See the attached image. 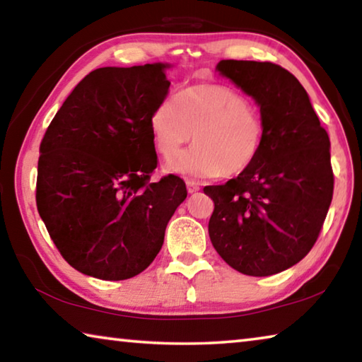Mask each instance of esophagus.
Listing matches in <instances>:
<instances>
[{"label":"esophagus","mask_w":362,"mask_h":362,"mask_svg":"<svg viewBox=\"0 0 362 362\" xmlns=\"http://www.w3.org/2000/svg\"><path fill=\"white\" fill-rule=\"evenodd\" d=\"M187 189L188 193H196L199 189V183H196L194 180H187Z\"/></svg>","instance_id":"1"}]
</instances>
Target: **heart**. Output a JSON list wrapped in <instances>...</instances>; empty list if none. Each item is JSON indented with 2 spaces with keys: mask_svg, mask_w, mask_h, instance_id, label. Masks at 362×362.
Instances as JSON below:
<instances>
[{
  "mask_svg": "<svg viewBox=\"0 0 362 362\" xmlns=\"http://www.w3.org/2000/svg\"><path fill=\"white\" fill-rule=\"evenodd\" d=\"M151 142L173 158L191 139L195 146L168 163L169 173L236 177L252 166L265 142V121L247 97L223 84H194L153 110Z\"/></svg>",
  "mask_w": 362,
  "mask_h": 362,
  "instance_id": "obj_1",
  "label": "heart"
}]
</instances>
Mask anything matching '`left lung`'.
<instances>
[{
  "label": "left lung",
  "instance_id": "8db88e82",
  "mask_svg": "<svg viewBox=\"0 0 362 362\" xmlns=\"http://www.w3.org/2000/svg\"><path fill=\"white\" fill-rule=\"evenodd\" d=\"M217 70L259 103L265 142L246 173L204 187L214 201L209 236L236 272L269 276L302 260L320 236L334 194L330 140L283 66L220 60Z\"/></svg>",
  "mask_w": 362,
  "mask_h": 362
}]
</instances>
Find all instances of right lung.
I'll return each instance as SVG.
<instances>
[{"label":"right lung","mask_w":362,"mask_h":362,"mask_svg":"<svg viewBox=\"0 0 362 362\" xmlns=\"http://www.w3.org/2000/svg\"><path fill=\"white\" fill-rule=\"evenodd\" d=\"M166 66L90 71L41 140L36 207L60 255L88 276L142 273L187 198L174 174L150 182L158 156L148 121L170 86Z\"/></svg>","instance_id":"obj_1"}]
</instances>
